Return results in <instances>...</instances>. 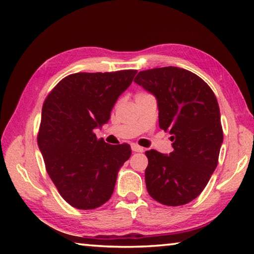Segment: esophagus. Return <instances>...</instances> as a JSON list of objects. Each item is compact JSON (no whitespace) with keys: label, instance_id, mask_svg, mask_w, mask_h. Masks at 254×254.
Returning a JSON list of instances; mask_svg holds the SVG:
<instances>
[{"label":"esophagus","instance_id":"1","mask_svg":"<svg viewBox=\"0 0 254 254\" xmlns=\"http://www.w3.org/2000/svg\"><path fill=\"white\" fill-rule=\"evenodd\" d=\"M131 148H132V151H135V153H142V151H143V148H142V147L138 146L137 143H132V145H131Z\"/></svg>","mask_w":254,"mask_h":254}]
</instances>
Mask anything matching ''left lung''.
I'll list each match as a JSON object with an SVG mask.
<instances>
[{
	"instance_id": "1",
	"label": "left lung",
	"mask_w": 254,
	"mask_h": 254,
	"mask_svg": "<svg viewBox=\"0 0 254 254\" xmlns=\"http://www.w3.org/2000/svg\"><path fill=\"white\" fill-rule=\"evenodd\" d=\"M134 82L156 97L160 127L173 141L170 155L146 151L147 190L164 205H184L203 191L218 165L224 132L217 98L202 78L179 67L139 71Z\"/></svg>"
}]
</instances>
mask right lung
I'll return each instance as SVG.
<instances>
[{"mask_svg":"<svg viewBox=\"0 0 254 254\" xmlns=\"http://www.w3.org/2000/svg\"><path fill=\"white\" fill-rule=\"evenodd\" d=\"M135 74L134 69L70 74L45 98L37 145L59 194L76 209L92 210L107 202L117 172L131 156L130 145H109L93 130L108 122Z\"/></svg>","mask_w":254,"mask_h":254,"instance_id":"obj_1","label":"right lung"}]
</instances>
